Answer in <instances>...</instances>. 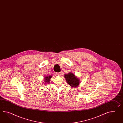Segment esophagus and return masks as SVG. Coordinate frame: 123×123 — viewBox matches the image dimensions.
Returning a JSON list of instances; mask_svg holds the SVG:
<instances>
[{"mask_svg": "<svg viewBox=\"0 0 123 123\" xmlns=\"http://www.w3.org/2000/svg\"><path fill=\"white\" fill-rule=\"evenodd\" d=\"M61 73H57L56 74V75L57 76H61Z\"/></svg>", "mask_w": 123, "mask_h": 123, "instance_id": "esophagus-1", "label": "esophagus"}]
</instances>
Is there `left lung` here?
<instances>
[{"mask_svg":"<svg viewBox=\"0 0 123 123\" xmlns=\"http://www.w3.org/2000/svg\"><path fill=\"white\" fill-rule=\"evenodd\" d=\"M64 77L67 83L71 86L76 87L79 86L80 80L72 73H69L67 74H65Z\"/></svg>","mask_w":123,"mask_h":123,"instance_id":"obj_1","label":"left lung"}]
</instances>
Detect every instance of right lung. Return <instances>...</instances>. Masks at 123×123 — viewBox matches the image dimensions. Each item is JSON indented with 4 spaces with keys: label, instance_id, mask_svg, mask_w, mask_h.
Instances as JSON below:
<instances>
[{
    "label": "right lung",
    "instance_id": "obj_1",
    "mask_svg": "<svg viewBox=\"0 0 123 123\" xmlns=\"http://www.w3.org/2000/svg\"><path fill=\"white\" fill-rule=\"evenodd\" d=\"M51 77H52L51 75H50L49 76H45V78H44L45 83L46 84H49L50 83V79Z\"/></svg>",
    "mask_w": 123,
    "mask_h": 123
}]
</instances>
